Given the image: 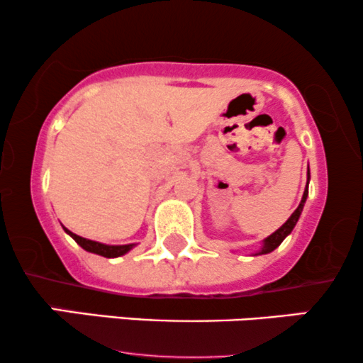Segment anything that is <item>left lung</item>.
Listing matches in <instances>:
<instances>
[{
  "label": "left lung",
  "instance_id": "1",
  "mask_svg": "<svg viewBox=\"0 0 363 363\" xmlns=\"http://www.w3.org/2000/svg\"><path fill=\"white\" fill-rule=\"evenodd\" d=\"M307 184H309V182H307ZM307 196H309V189H307V187H306V191H303V196H302V201H301V205L297 206V210H295L294 213L290 215V218L286 220V222L283 223L277 232H273L272 235H268L264 240H262L261 249L256 254H254V256H261V254H268V252L274 251V249H277L278 245H280L283 240H285V237L291 234V230H294V227H295V225H297L298 218H301V213H302V210H303V205H306Z\"/></svg>",
  "mask_w": 363,
  "mask_h": 363
}]
</instances>
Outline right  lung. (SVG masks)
<instances>
[{
  "label": "right lung",
  "instance_id": "add662e5",
  "mask_svg": "<svg viewBox=\"0 0 363 363\" xmlns=\"http://www.w3.org/2000/svg\"><path fill=\"white\" fill-rule=\"evenodd\" d=\"M65 228V227H62ZM65 232L68 234L69 237H73L74 242H77L80 247L85 249V251L89 252H94V254H99V256H104V257H119V256H124V254L131 251L133 247H135L136 244H124V245H107V244H102V242H95V240H90V239H85V237H80L77 234H73V232H69L68 228H65Z\"/></svg>",
  "mask_w": 363,
  "mask_h": 363
}]
</instances>
